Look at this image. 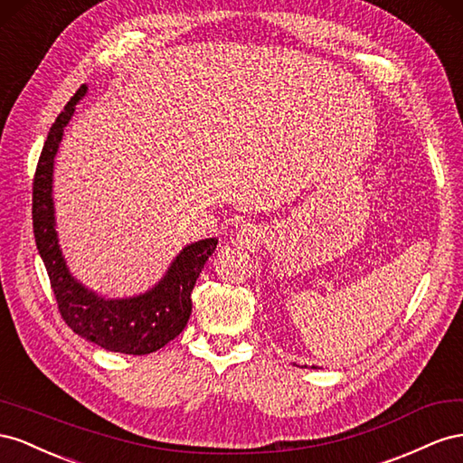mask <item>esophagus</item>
<instances>
[{"label": "esophagus", "mask_w": 463, "mask_h": 463, "mask_svg": "<svg viewBox=\"0 0 463 463\" xmlns=\"http://www.w3.org/2000/svg\"><path fill=\"white\" fill-rule=\"evenodd\" d=\"M256 242V231L252 227H248V224H244V227L239 229V234L234 236V244L236 246H250Z\"/></svg>", "instance_id": "esophagus-1"}]
</instances>
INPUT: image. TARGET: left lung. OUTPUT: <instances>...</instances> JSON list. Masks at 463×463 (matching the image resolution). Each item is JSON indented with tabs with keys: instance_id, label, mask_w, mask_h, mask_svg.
<instances>
[{
	"instance_id": "8db88e82",
	"label": "left lung",
	"mask_w": 463,
	"mask_h": 463,
	"mask_svg": "<svg viewBox=\"0 0 463 463\" xmlns=\"http://www.w3.org/2000/svg\"><path fill=\"white\" fill-rule=\"evenodd\" d=\"M305 368H307V366H305ZM312 368H318V366H312Z\"/></svg>"
}]
</instances>
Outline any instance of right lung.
Masks as SVG:
<instances>
[{
    "label": "right lung",
    "instance_id": "1",
    "mask_svg": "<svg viewBox=\"0 0 463 463\" xmlns=\"http://www.w3.org/2000/svg\"><path fill=\"white\" fill-rule=\"evenodd\" d=\"M87 95V85L79 89L52 124L38 158L33 184V229L61 318L77 335L95 345L126 354H149L173 341L186 327L192 314V290L205 261L215 252L217 239L197 241L180 250L168 269L145 293L109 298L85 287L73 277L60 248L56 231L54 158L63 129L73 118L75 107Z\"/></svg>",
    "mask_w": 463,
    "mask_h": 463
}]
</instances>
